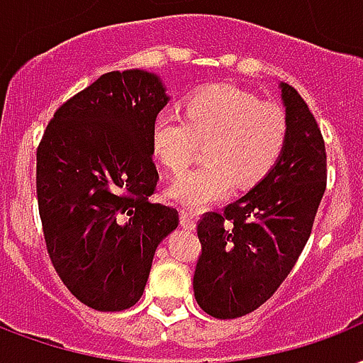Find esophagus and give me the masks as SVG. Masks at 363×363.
Masks as SVG:
<instances>
[{
	"instance_id": "34e87169",
	"label": "esophagus",
	"mask_w": 363,
	"mask_h": 363,
	"mask_svg": "<svg viewBox=\"0 0 363 363\" xmlns=\"http://www.w3.org/2000/svg\"><path fill=\"white\" fill-rule=\"evenodd\" d=\"M181 227L186 230H194L196 229V221L194 217L190 216L186 209H181Z\"/></svg>"
}]
</instances>
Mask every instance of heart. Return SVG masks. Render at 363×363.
<instances>
[{
	"mask_svg": "<svg viewBox=\"0 0 363 363\" xmlns=\"http://www.w3.org/2000/svg\"><path fill=\"white\" fill-rule=\"evenodd\" d=\"M289 138V117L277 104H265L236 86L213 84L196 90L177 109L161 111L152 128V147L163 167L179 174L208 144L206 165L171 184L169 198L184 208L202 209L235 190L252 189L277 165Z\"/></svg>",
	"mask_w": 363,
	"mask_h": 363,
	"instance_id": "1",
	"label": "heart"
}]
</instances>
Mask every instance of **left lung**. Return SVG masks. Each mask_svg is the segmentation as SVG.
Instances as JSON below:
<instances>
[{
	"label": "left lung",
	"instance_id": "8db88e82",
	"mask_svg": "<svg viewBox=\"0 0 363 363\" xmlns=\"http://www.w3.org/2000/svg\"><path fill=\"white\" fill-rule=\"evenodd\" d=\"M281 98L289 138L277 165L221 213L208 211L198 221L194 296L211 318H242L275 294L310 238L325 194L327 154L318 121L286 82Z\"/></svg>",
	"mask_w": 363,
	"mask_h": 363
}]
</instances>
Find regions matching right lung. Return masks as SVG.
Instances as JSON below:
<instances>
[{
	"label": "right lung",
	"instance_id": "add662e5",
	"mask_svg": "<svg viewBox=\"0 0 363 363\" xmlns=\"http://www.w3.org/2000/svg\"><path fill=\"white\" fill-rule=\"evenodd\" d=\"M169 96L152 72L113 71L59 106L36 150L45 250L67 289L98 311L140 300L179 211L152 203V128Z\"/></svg>",
	"mask_w": 363,
	"mask_h": 363
}]
</instances>
